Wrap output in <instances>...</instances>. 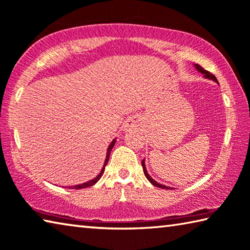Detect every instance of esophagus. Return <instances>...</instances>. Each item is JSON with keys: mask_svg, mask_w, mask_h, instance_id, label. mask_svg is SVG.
I'll return each mask as SVG.
<instances>
[{"mask_svg": "<svg viewBox=\"0 0 250 250\" xmlns=\"http://www.w3.org/2000/svg\"><path fill=\"white\" fill-rule=\"evenodd\" d=\"M137 126H138V123H137V121H135V120H129V121L125 124V129H127V130H129V129H134V128H136Z\"/></svg>", "mask_w": 250, "mask_h": 250, "instance_id": "esophagus-1", "label": "esophagus"}]
</instances>
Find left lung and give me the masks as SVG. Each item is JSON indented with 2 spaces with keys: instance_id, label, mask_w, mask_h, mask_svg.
<instances>
[{
  "instance_id": "left-lung-1",
  "label": "left lung",
  "mask_w": 250,
  "mask_h": 250,
  "mask_svg": "<svg viewBox=\"0 0 250 250\" xmlns=\"http://www.w3.org/2000/svg\"><path fill=\"white\" fill-rule=\"evenodd\" d=\"M194 67H195L196 70H198V71H200L201 73H203L204 77L207 78V79H209V80H213V81L217 82V79L215 78V76H213V74H212L211 72H208V71H207V70H204L202 67H201L200 64H194ZM142 166H143V169H144V173H145L146 178L148 179V180L150 181V183H151L152 186H155V187H157V188H161V189H172V188H169V187H166V186H164V185H160V183L155 181L154 179H152V178L149 176V174H148L147 170H146V167H145V159H144V160L142 161Z\"/></svg>"
}]
</instances>
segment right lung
I'll list each match as a JSON object with an SVG mask.
<instances>
[{
  "label": "right lung",
  "instance_id": "1",
  "mask_svg": "<svg viewBox=\"0 0 250 250\" xmlns=\"http://www.w3.org/2000/svg\"><path fill=\"white\" fill-rule=\"evenodd\" d=\"M115 142H116V139H113L112 141V143H111V145L108 146V148H107V152H106V158H105V161H104V166H103V168H102V170H101V172L98 174V176H96L94 179H92V180H90V181H87V182H85V183H82V185H78V186H73V187H69V189H83V188H87V187H92L93 185H95L96 182H98L99 180H100V178L103 176V173H104V169H105V166L107 165V163H108V158H109V154H111V150L113 149V147H114V145H115Z\"/></svg>",
  "mask_w": 250,
  "mask_h": 250
}]
</instances>
